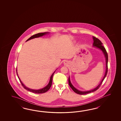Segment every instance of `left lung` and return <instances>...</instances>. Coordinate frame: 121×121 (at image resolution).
<instances>
[{
  "mask_svg": "<svg viewBox=\"0 0 121 121\" xmlns=\"http://www.w3.org/2000/svg\"><path fill=\"white\" fill-rule=\"evenodd\" d=\"M93 46L94 47H95L96 48H98L99 49H100L101 51H102L103 54L105 55V61H106V71H105V74L104 75V77L103 78V80H102L100 83H99V84L98 85V86L95 88V89H93L92 90H90V91H81L80 90H78L76 88L73 86V85H72V83L70 82V79H69H69H68V82H69V86L71 87L73 90L74 92L75 93H77L78 94L80 95H85L87 93H92L94 91H95L96 90H97L98 89L100 86L102 84L103 81L104 80V79L106 77L107 73H108V54L107 53V52L105 50V48L104 47L103 45V43H102V42L99 39L95 38V37L93 36Z\"/></svg>",
  "mask_w": 121,
  "mask_h": 121,
  "instance_id": "obj_1",
  "label": "left lung"
}]
</instances>
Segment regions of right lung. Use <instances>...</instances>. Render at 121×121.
I'll return each mask as SVG.
<instances>
[{"label": "right lung", "mask_w": 121, "mask_h": 121, "mask_svg": "<svg viewBox=\"0 0 121 121\" xmlns=\"http://www.w3.org/2000/svg\"><path fill=\"white\" fill-rule=\"evenodd\" d=\"M48 32H44V33H39L36 34L34 35H32V36H31V37L26 41H28L29 40H31V39H34V38H39V37H41V36H43L44 35H46L47 33H48ZM17 68H16V73H17V76L18 77V79L19 80V81L21 83L22 85L23 86V87L26 90H28L30 92H32V93H45L47 91H48V90H49L50 89V88L51 87L52 85V78H53V75L54 74V73L55 72V71L54 72V73L52 74L51 77H50V81H49V83L48 84V85L47 86H45V87L41 89L40 90H32V89H31L30 88H28L26 87V86L25 85H24L23 84V83L21 81L20 78H19L18 76V74L17 73Z\"/></svg>", "instance_id": "add662e5"}]
</instances>
